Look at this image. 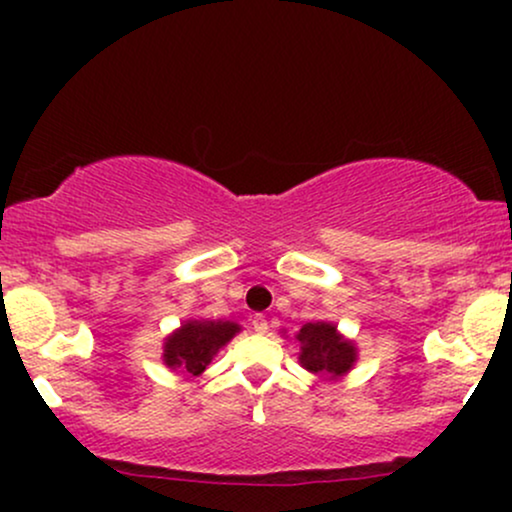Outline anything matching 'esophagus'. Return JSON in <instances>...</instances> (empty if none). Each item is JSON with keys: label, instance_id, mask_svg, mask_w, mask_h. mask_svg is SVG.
I'll return each mask as SVG.
<instances>
[{"label": "esophagus", "instance_id": "esophagus-1", "mask_svg": "<svg viewBox=\"0 0 512 512\" xmlns=\"http://www.w3.org/2000/svg\"><path fill=\"white\" fill-rule=\"evenodd\" d=\"M252 330H255L257 334H267V332H269L267 317H264V315H255V317H252Z\"/></svg>", "mask_w": 512, "mask_h": 512}]
</instances>
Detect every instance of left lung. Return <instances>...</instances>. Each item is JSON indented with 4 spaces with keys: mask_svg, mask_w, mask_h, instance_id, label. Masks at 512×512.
<instances>
[{
    "mask_svg": "<svg viewBox=\"0 0 512 512\" xmlns=\"http://www.w3.org/2000/svg\"><path fill=\"white\" fill-rule=\"evenodd\" d=\"M301 344L298 361L310 373L322 375V378L337 380L351 370L356 363V346L337 332L332 322H308L296 334Z\"/></svg>",
    "mask_w": 512,
    "mask_h": 512,
    "instance_id": "1",
    "label": "left lung"
}]
</instances>
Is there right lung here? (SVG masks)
<instances>
[{
	"mask_svg": "<svg viewBox=\"0 0 512 512\" xmlns=\"http://www.w3.org/2000/svg\"><path fill=\"white\" fill-rule=\"evenodd\" d=\"M240 332L236 322L187 320L163 342V363L185 375H199L209 366L221 346Z\"/></svg>",
	"mask_w": 512,
	"mask_h": 512,
	"instance_id": "1",
	"label": "right lung"
}]
</instances>
